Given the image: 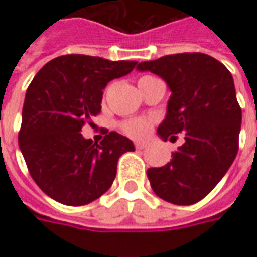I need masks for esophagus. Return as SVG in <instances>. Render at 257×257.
<instances>
[{"mask_svg":"<svg viewBox=\"0 0 257 257\" xmlns=\"http://www.w3.org/2000/svg\"><path fill=\"white\" fill-rule=\"evenodd\" d=\"M135 148L137 149H144V148H146V142H135Z\"/></svg>","mask_w":257,"mask_h":257,"instance_id":"obj_1","label":"esophagus"}]
</instances>
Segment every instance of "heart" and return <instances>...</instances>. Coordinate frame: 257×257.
<instances>
[{
	"label": "heart",
	"mask_w": 257,
	"mask_h": 257,
	"mask_svg": "<svg viewBox=\"0 0 257 257\" xmlns=\"http://www.w3.org/2000/svg\"><path fill=\"white\" fill-rule=\"evenodd\" d=\"M151 76H145V78H142L141 81H144V79H149ZM122 128L123 131L128 134L129 137L132 138H144L148 134V129H149V125H148V122L144 119H131L128 122H125L123 125H122Z\"/></svg>",
	"instance_id": "obj_1"
}]
</instances>
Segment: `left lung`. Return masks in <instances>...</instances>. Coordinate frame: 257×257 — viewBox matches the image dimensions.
<instances>
[{
	"label": "left lung",
	"mask_w": 257,
	"mask_h": 257,
	"mask_svg": "<svg viewBox=\"0 0 257 257\" xmlns=\"http://www.w3.org/2000/svg\"><path fill=\"white\" fill-rule=\"evenodd\" d=\"M138 71H149L171 89L166 116L158 126L162 141L185 132V144L161 168H149L151 186L173 205L203 199L233 164L242 109L236 99L232 74L217 59L185 52L145 61Z\"/></svg>",
	"instance_id": "8db88e82"
}]
</instances>
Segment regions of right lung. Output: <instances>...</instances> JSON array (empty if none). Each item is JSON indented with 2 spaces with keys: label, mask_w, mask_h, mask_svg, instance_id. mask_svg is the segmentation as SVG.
<instances>
[{
  "label": "right lung",
  "mask_w": 257,
  "mask_h": 257,
  "mask_svg": "<svg viewBox=\"0 0 257 257\" xmlns=\"http://www.w3.org/2000/svg\"><path fill=\"white\" fill-rule=\"evenodd\" d=\"M137 64L72 54L54 58L34 76L18 142L32 179L49 198L82 206L111 188L118 159L135 151L134 142L109 132L93 144L81 131L101 112L108 82L128 75Z\"/></svg>",
  "instance_id": "add662e5"
}]
</instances>
